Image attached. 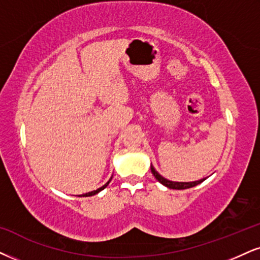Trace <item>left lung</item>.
<instances>
[{"mask_svg": "<svg viewBox=\"0 0 260 260\" xmlns=\"http://www.w3.org/2000/svg\"><path fill=\"white\" fill-rule=\"evenodd\" d=\"M150 171H152V174L154 177L158 179V181L161 183L162 185H165V187H168L170 189H188V188H191V187H195V185H198L199 183H201V182L204 181V179H200V181H195V182H172V181H169V179H166L162 177V176H160L158 172L155 171V169L153 168L152 165H150Z\"/></svg>", "mask_w": 260, "mask_h": 260, "instance_id": "1", "label": "left lung"}]
</instances>
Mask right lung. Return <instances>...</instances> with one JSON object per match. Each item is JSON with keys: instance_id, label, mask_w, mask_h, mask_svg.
Returning <instances> with one entry per match:
<instances>
[{"instance_id": "right-lung-1", "label": "right lung", "mask_w": 260, "mask_h": 260, "mask_svg": "<svg viewBox=\"0 0 260 260\" xmlns=\"http://www.w3.org/2000/svg\"><path fill=\"white\" fill-rule=\"evenodd\" d=\"M107 184H108V182H107ZM107 184L102 185V187H101V188L96 189V190H94V191H90V193H86V194H83V197H84V195H85V197H91V195H95V194H98V193H99V191H100V190H102V189H104V188H106V187H107ZM81 197H82V195H81Z\"/></svg>"}]
</instances>
